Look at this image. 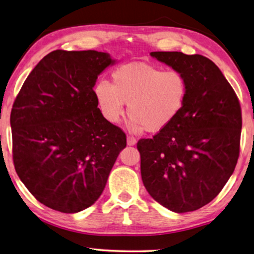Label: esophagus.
Wrapping results in <instances>:
<instances>
[{"mask_svg": "<svg viewBox=\"0 0 254 254\" xmlns=\"http://www.w3.org/2000/svg\"><path fill=\"white\" fill-rule=\"evenodd\" d=\"M135 143H136V139L134 136H131V135L127 136V145H134Z\"/></svg>", "mask_w": 254, "mask_h": 254, "instance_id": "obj_1", "label": "esophagus"}]
</instances>
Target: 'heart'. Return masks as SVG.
I'll return each instance as SVG.
<instances>
[{"mask_svg":"<svg viewBox=\"0 0 254 254\" xmlns=\"http://www.w3.org/2000/svg\"><path fill=\"white\" fill-rule=\"evenodd\" d=\"M189 83L182 72L145 63L122 65L112 73V84L101 80L94 95L103 117L119 123L127 104L134 131L156 133L172 124L186 107Z\"/></svg>","mask_w":254,"mask_h":254,"instance_id":"b5f03b06","label":"heart"}]
</instances>
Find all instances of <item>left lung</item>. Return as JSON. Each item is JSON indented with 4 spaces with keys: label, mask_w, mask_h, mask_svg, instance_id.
Returning <instances> with one entry per match:
<instances>
[{
    "label": "left lung",
    "mask_w": 254,
    "mask_h": 254,
    "mask_svg": "<svg viewBox=\"0 0 254 254\" xmlns=\"http://www.w3.org/2000/svg\"><path fill=\"white\" fill-rule=\"evenodd\" d=\"M182 72L189 83L186 107L177 120L140 139L141 177L153 199L177 213L195 211L214 199L236 168L242 113L220 68L203 55L151 52Z\"/></svg>",
    "instance_id": "obj_1"
}]
</instances>
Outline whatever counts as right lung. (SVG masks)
<instances>
[{"label": "right lung", "instance_id": "obj_1", "mask_svg": "<svg viewBox=\"0 0 254 254\" xmlns=\"http://www.w3.org/2000/svg\"><path fill=\"white\" fill-rule=\"evenodd\" d=\"M113 62L98 51L55 50L32 70L13 103L15 171L50 209L76 213L93 204L127 146L126 133L103 117L93 90Z\"/></svg>", "mask_w": 254, "mask_h": 254}]
</instances>
